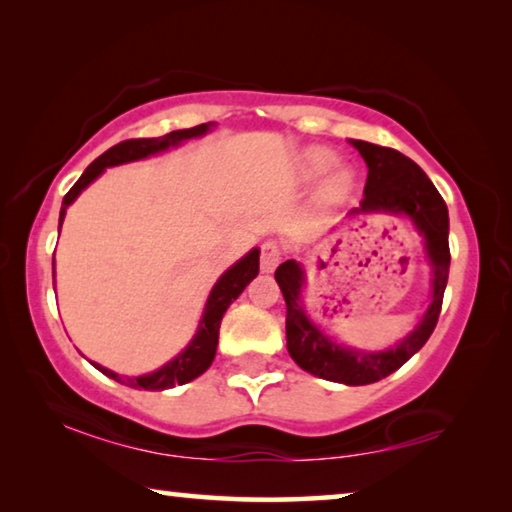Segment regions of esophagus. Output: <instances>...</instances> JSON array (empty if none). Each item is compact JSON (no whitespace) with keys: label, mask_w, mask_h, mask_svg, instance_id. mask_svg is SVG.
<instances>
[{"label":"esophagus","mask_w":512,"mask_h":512,"mask_svg":"<svg viewBox=\"0 0 512 512\" xmlns=\"http://www.w3.org/2000/svg\"><path fill=\"white\" fill-rule=\"evenodd\" d=\"M282 259V248L277 241H264L262 244V257H259V264H262V271L271 273L277 268V264H280Z\"/></svg>","instance_id":"34e87169"}]
</instances>
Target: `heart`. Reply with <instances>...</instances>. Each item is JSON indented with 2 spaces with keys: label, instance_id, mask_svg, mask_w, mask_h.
I'll return each mask as SVG.
<instances>
[{
  "label": "heart",
  "instance_id": "heart-1",
  "mask_svg": "<svg viewBox=\"0 0 512 512\" xmlns=\"http://www.w3.org/2000/svg\"><path fill=\"white\" fill-rule=\"evenodd\" d=\"M336 164V153L325 149V146H311L305 153H302V160H300V167L302 173H305V178H318L327 173ZM354 185V178H352V171L350 169H334L329 173L325 185H323V198L327 203H336L341 201L350 194V189Z\"/></svg>",
  "mask_w": 512,
  "mask_h": 512
}]
</instances>
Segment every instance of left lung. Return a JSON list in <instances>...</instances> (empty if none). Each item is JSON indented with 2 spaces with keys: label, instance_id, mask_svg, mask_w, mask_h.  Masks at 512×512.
Here are the masks:
<instances>
[{
  "label": "left lung",
  "instance_id": "obj_1",
  "mask_svg": "<svg viewBox=\"0 0 512 512\" xmlns=\"http://www.w3.org/2000/svg\"><path fill=\"white\" fill-rule=\"evenodd\" d=\"M352 146L368 164V180L366 187H363V201L359 207H354L350 216L370 212L409 216L424 237V250H427L431 264V305L424 311L413 332L404 336V341L397 343L395 348L384 352H359L343 348L311 323L300 302L305 271H302L296 259H289V262L277 266L275 280L280 284L284 302H287V348L291 359L302 370L327 381L366 386L402 368L429 341L438 323L440 307H443L452 255H449L447 239V205L427 178V173L411 158H406L395 149H388V146H377L361 140H352Z\"/></svg>",
  "mask_w": 512,
  "mask_h": 512
}]
</instances>
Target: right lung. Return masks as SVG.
Listing matches in <instances>:
<instances>
[{
  "label": "right lung",
  "mask_w": 512,
  "mask_h": 512,
  "mask_svg": "<svg viewBox=\"0 0 512 512\" xmlns=\"http://www.w3.org/2000/svg\"><path fill=\"white\" fill-rule=\"evenodd\" d=\"M210 126L212 124H201L194 128H183V131H171L162 137H140V140H126L112 146V149L99 155V158L83 171V176L76 180L74 187L65 194L63 207H60L58 230L60 225H63L67 207L76 201V196H79L83 189L92 183V180H97L101 173L106 171V167H117V164H124V162L144 160L149 158V155L167 151L171 146H178L180 142L205 135L210 131ZM257 273H259V250L253 248L246 257H241L235 266H230L228 271L219 277V282L214 284L210 298L205 302L203 318L201 323H198V332L192 339V343H189L176 359L164 363L160 370L149 372V375H142V377H121L117 372L99 366V363H94V368L101 370L106 377L119 381V384L137 388V391H164V388L183 386L187 381L203 375L214 361L216 343H219V327H221V318L225 314V309L232 305V300H237L241 296V291L248 287V282L253 280Z\"/></svg>",
  "instance_id": "obj_1"
}]
</instances>
